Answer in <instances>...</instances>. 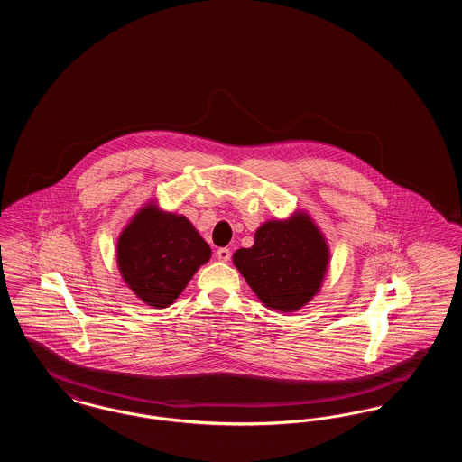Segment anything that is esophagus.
<instances>
[{
  "label": "esophagus",
  "instance_id": "34e87169",
  "mask_svg": "<svg viewBox=\"0 0 462 462\" xmlns=\"http://www.w3.org/2000/svg\"><path fill=\"white\" fill-rule=\"evenodd\" d=\"M230 256H232V253H230V249H226V247H220V249L217 251V258H218L220 262H228Z\"/></svg>",
  "mask_w": 462,
  "mask_h": 462
}]
</instances>
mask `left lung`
Masks as SVG:
<instances>
[{"mask_svg": "<svg viewBox=\"0 0 462 462\" xmlns=\"http://www.w3.org/2000/svg\"><path fill=\"white\" fill-rule=\"evenodd\" d=\"M232 260L264 307L286 313L320 291L329 245L307 213L296 211L287 220L264 221L254 244L237 249Z\"/></svg>", "mask_w": 462, "mask_h": 462, "instance_id": "1", "label": "left lung"}]
</instances>
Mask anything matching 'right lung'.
<instances>
[{
  "mask_svg": "<svg viewBox=\"0 0 462 462\" xmlns=\"http://www.w3.org/2000/svg\"><path fill=\"white\" fill-rule=\"evenodd\" d=\"M117 266L123 281L145 305L166 308L190 282L211 247L183 215L147 202L121 232Z\"/></svg>",
  "mask_w": 462,
  "mask_h": 462,
  "instance_id": "add662e5",
  "label": "right lung"
}]
</instances>
